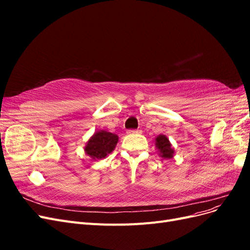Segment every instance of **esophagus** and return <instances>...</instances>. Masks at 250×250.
Wrapping results in <instances>:
<instances>
[{"mask_svg": "<svg viewBox=\"0 0 250 250\" xmlns=\"http://www.w3.org/2000/svg\"><path fill=\"white\" fill-rule=\"evenodd\" d=\"M130 133H142V130H130Z\"/></svg>", "mask_w": 250, "mask_h": 250, "instance_id": "obj_1", "label": "esophagus"}]
</instances>
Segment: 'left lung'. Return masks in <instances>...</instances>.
<instances>
[{"mask_svg":"<svg viewBox=\"0 0 250 250\" xmlns=\"http://www.w3.org/2000/svg\"><path fill=\"white\" fill-rule=\"evenodd\" d=\"M155 142H156V148L160 150V152L164 158L173 157L174 151L171 148V144L166 135H163V134L158 135Z\"/></svg>","mask_w":250,"mask_h":250,"instance_id":"1","label":"left lung"}]
</instances>
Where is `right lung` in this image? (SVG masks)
<instances>
[{"instance_id":"right-lung-1","label":"right lung","mask_w":250,"mask_h":250,"mask_svg":"<svg viewBox=\"0 0 250 250\" xmlns=\"http://www.w3.org/2000/svg\"><path fill=\"white\" fill-rule=\"evenodd\" d=\"M118 140L119 138L117 134L104 130L98 131L87 142L85 152L94 160H96V158L101 160L115 149Z\"/></svg>"}]
</instances>
